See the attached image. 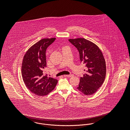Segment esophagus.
<instances>
[{"label":"esophagus","instance_id":"esophagus-1","mask_svg":"<svg viewBox=\"0 0 130 130\" xmlns=\"http://www.w3.org/2000/svg\"><path fill=\"white\" fill-rule=\"evenodd\" d=\"M64 77H70L73 76V74H69V75H64Z\"/></svg>","mask_w":130,"mask_h":130}]
</instances>
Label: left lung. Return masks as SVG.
Returning a JSON list of instances; mask_svg holds the SVG:
<instances>
[{
	"label": "left lung",
	"instance_id": "obj_1",
	"mask_svg": "<svg viewBox=\"0 0 130 130\" xmlns=\"http://www.w3.org/2000/svg\"><path fill=\"white\" fill-rule=\"evenodd\" d=\"M69 42L78 50L80 62L85 65L86 73L80 77L77 89L86 95L97 92L106 76V64L99 48L85 38L70 39Z\"/></svg>",
	"mask_w": 130,
	"mask_h": 130
}]
</instances>
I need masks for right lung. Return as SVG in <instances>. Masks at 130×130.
Masks as SVG:
<instances>
[{
  "mask_svg": "<svg viewBox=\"0 0 130 130\" xmlns=\"http://www.w3.org/2000/svg\"><path fill=\"white\" fill-rule=\"evenodd\" d=\"M55 38L42 39L25 54L22 65V75L26 87L34 94L43 96L52 92L57 84L56 79L43 73L46 66V50Z\"/></svg>",
  "mask_w": 130,
  "mask_h": 130,
  "instance_id": "1",
  "label": "right lung"
}]
</instances>
